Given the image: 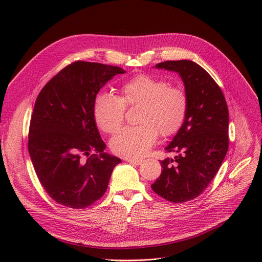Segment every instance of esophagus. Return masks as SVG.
<instances>
[{"label": "esophagus", "mask_w": 262, "mask_h": 262, "mask_svg": "<svg viewBox=\"0 0 262 262\" xmlns=\"http://www.w3.org/2000/svg\"><path fill=\"white\" fill-rule=\"evenodd\" d=\"M126 161L133 164H136V166H139V164L142 163V159L141 158H126Z\"/></svg>", "instance_id": "34e87169"}]
</instances>
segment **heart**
Masks as SVG:
<instances>
[{
	"label": "heart",
	"instance_id": "heart-1",
	"mask_svg": "<svg viewBox=\"0 0 262 262\" xmlns=\"http://www.w3.org/2000/svg\"><path fill=\"white\" fill-rule=\"evenodd\" d=\"M138 105L139 125L122 129L110 142L117 155L129 158L145 155L156 142L158 134L170 137L181 130L189 109L188 96L183 88L141 73L123 82L119 98L110 93L95 96L94 121L104 133L116 134L123 125L126 107Z\"/></svg>",
	"mask_w": 262,
	"mask_h": 262
}]
</instances>
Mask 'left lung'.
Instances as JSON below:
<instances>
[{"label":"left lung","mask_w":262,"mask_h":262,"mask_svg":"<svg viewBox=\"0 0 262 262\" xmlns=\"http://www.w3.org/2000/svg\"><path fill=\"white\" fill-rule=\"evenodd\" d=\"M181 75L188 96L186 122L166 147L174 158L160 161L162 171L150 186L172 203L198 198L208 187L228 149V108L224 94L208 72L191 60L156 64Z\"/></svg>","instance_id":"obj_1"}]
</instances>
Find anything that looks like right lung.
I'll return each instance as SVG.
<instances>
[{
	"label": "right lung",
	"mask_w": 262,
	"mask_h": 262,
	"mask_svg": "<svg viewBox=\"0 0 262 262\" xmlns=\"http://www.w3.org/2000/svg\"><path fill=\"white\" fill-rule=\"evenodd\" d=\"M123 73L116 66L74 61L50 79L37 96L29 152L40 184L64 207L84 209L100 200L121 162L104 152L93 103L106 82Z\"/></svg>",
	"instance_id": "add662e5"
}]
</instances>
